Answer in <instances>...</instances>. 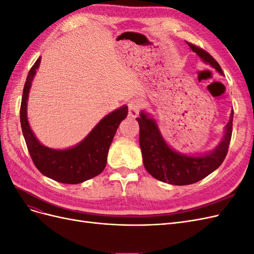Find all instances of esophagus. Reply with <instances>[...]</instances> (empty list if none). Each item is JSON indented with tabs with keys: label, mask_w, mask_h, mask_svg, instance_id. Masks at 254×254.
<instances>
[{
	"label": "esophagus",
	"mask_w": 254,
	"mask_h": 254,
	"mask_svg": "<svg viewBox=\"0 0 254 254\" xmlns=\"http://www.w3.org/2000/svg\"><path fill=\"white\" fill-rule=\"evenodd\" d=\"M141 107H142V104H141V102L139 101V99H136V98L131 99V101H130L129 104H128V109H129V115H130V117L136 118L137 115H139V112L141 110Z\"/></svg>",
	"instance_id": "esophagus-1"
}]
</instances>
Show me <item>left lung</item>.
<instances>
[{"instance_id":"1","label":"left lung","mask_w":254,"mask_h":254,"mask_svg":"<svg viewBox=\"0 0 254 254\" xmlns=\"http://www.w3.org/2000/svg\"><path fill=\"white\" fill-rule=\"evenodd\" d=\"M190 50L215 70L224 75L218 63L209 53L187 42ZM233 110L225 127V135L212 151L201 156H187L174 150L161 134L156 121L142 111L136 118L140 125V147L144 166L153 178L174 186H188L202 180L221 165L232 135Z\"/></svg>"}]
</instances>
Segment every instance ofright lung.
Listing matches in <instances>:
<instances>
[{
  "mask_svg": "<svg viewBox=\"0 0 254 254\" xmlns=\"http://www.w3.org/2000/svg\"><path fill=\"white\" fill-rule=\"evenodd\" d=\"M41 57L29 70L23 89L20 121L22 132L35 166L49 178L67 184H77L101 174L107 164L109 147L121 122L126 119L128 107L123 106L107 114L84 139L67 149H53L37 140L27 121V99Z\"/></svg>",
  "mask_w": 254,
  "mask_h": 254,
  "instance_id": "right-lung-1",
  "label": "right lung"
}]
</instances>
